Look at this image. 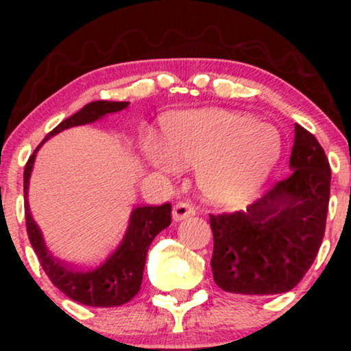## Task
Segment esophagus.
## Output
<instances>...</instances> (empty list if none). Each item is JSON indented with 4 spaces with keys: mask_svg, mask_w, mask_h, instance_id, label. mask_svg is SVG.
I'll return each mask as SVG.
<instances>
[{
    "mask_svg": "<svg viewBox=\"0 0 351 351\" xmlns=\"http://www.w3.org/2000/svg\"><path fill=\"white\" fill-rule=\"evenodd\" d=\"M195 215H196V209L193 208L189 203H183V201H181V203H176L175 206H173V211H171L173 221H176V223H178V221L186 219V217H189V216H195Z\"/></svg>",
    "mask_w": 351,
    "mask_h": 351,
    "instance_id": "obj_1",
    "label": "esophagus"
}]
</instances>
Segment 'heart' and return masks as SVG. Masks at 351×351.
<instances>
[{
    "label": "heart",
    "mask_w": 351,
    "mask_h": 351,
    "mask_svg": "<svg viewBox=\"0 0 351 351\" xmlns=\"http://www.w3.org/2000/svg\"><path fill=\"white\" fill-rule=\"evenodd\" d=\"M143 158L163 173L196 167L203 195L232 203L263 183L280 156V134L252 115L221 108H196L173 115L163 127V142L147 135Z\"/></svg>",
    "instance_id": "obj_1"
}]
</instances>
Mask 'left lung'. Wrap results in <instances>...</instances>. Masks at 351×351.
Returning <instances> with one entry per match:
<instances>
[{"label":"left lung","instance_id":"obj_1","mask_svg":"<svg viewBox=\"0 0 351 351\" xmlns=\"http://www.w3.org/2000/svg\"><path fill=\"white\" fill-rule=\"evenodd\" d=\"M292 175L245 211L209 215L217 287L244 295L292 291L315 261L327 223L330 165L310 132L295 123Z\"/></svg>","mask_w":351,"mask_h":351}]
</instances>
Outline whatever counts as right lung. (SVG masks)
Masks as SVG:
<instances>
[{
	"mask_svg": "<svg viewBox=\"0 0 351 351\" xmlns=\"http://www.w3.org/2000/svg\"><path fill=\"white\" fill-rule=\"evenodd\" d=\"M127 107L128 102H108V100L87 104L77 114L62 120L54 130L46 135V138L29 156L24 168V198H26L24 211H26V229L31 245L52 284L69 299L88 305V307H119L130 302L138 293L148 247L158 232L170 226L171 204L165 203L162 206L135 208L128 219L127 231L115 249H112L99 264L79 269L56 259L47 251L41 229L38 228L29 213V203H27L29 178L34 167L36 153L46 140L71 127L97 122L106 115L115 114Z\"/></svg>",
	"mask_w": 351,
	"mask_h": 351,
	"instance_id": "add662e5",
	"label": "right lung"
}]
</instances>
